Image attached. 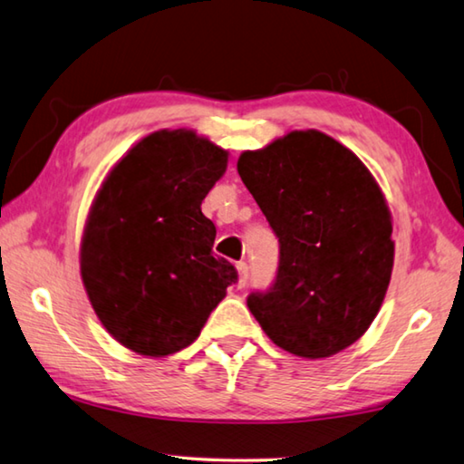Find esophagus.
I'll return each mask as SVG.
<instances>
[{
    "label": "esophagus",
    "mask_w": 464,
    "mask_h": 464,
    "mask_svg": "<svg viewBox=\"0 0 464 464\" xmlns=\"http://www.w3.org/2000/svg\"><path fill=\"white\" fill-rule=\"evenodd\" d=\"M249 280V266L246 261H239L237 264V288H246Z\"/></svg>",
    "instance_id": "obj_1"
}]
</instances>
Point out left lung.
Masks as SVG:
<instances>
[{
	"instance_id": "obj_1",
	"label": "left lung",
	"mask_w": 464,
	"mask_h": 464,
	"mask_svg": "<svg viewBox=\"0 0 464 464\" xmlns=\"http://www.w3.org/2000/svg\"><path fill=\"white\" fill-rule=\"evenodd\" d=\"M237 172L280 241L276 282L249 294L251 314L292 355L351 347L375 320L393 269V221L373 174L318 130L243 151Z\"/></svg>"
}]
</instances>
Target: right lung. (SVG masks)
<instances>
[{"label": "right lung", "mask_w": 464, "mask_h": 464, "mask_svg": "<svg viewBox=\"0 0 464 464\" xmlns=\"http://www.w3.org/2000/svg\"><path fill=\"white\" fill-rule=\"evenodd\" d=\"M229 151L195 130L141 138L105 176L81 239V277L113 339L166 357L198 339L237 272L213 257L217 229L200 210Z\"/></svg>", "instance_id": "obj_1"}]
</instances>
